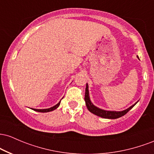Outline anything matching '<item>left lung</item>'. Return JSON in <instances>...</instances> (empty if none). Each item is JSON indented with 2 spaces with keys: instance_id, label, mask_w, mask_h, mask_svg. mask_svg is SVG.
Here are the masks:
<instances>
[{
  "instance_id": "left-lung-1",
  "label": "left lung",
  "mask_w": 154,
  "mask_h": 154,
  "mask_svg": "<svg viewBox=\"0 0 154 154\" xmlns=\"http://www.w3.org/2000/svg\"><path fill=\"white\" fill-rule=\"evenodd\" d=\"M85 104L86 106H87L88 109L89 111H91V113L94 114L95 115H97L100 117L106 118V119H117V118L121 117L126 114L130 109H132L134 106L135 105L136 103L133 105L131 106L128 109H125V110L122 111H105L102 110V109H98V107L95 106L93 103H91V100L89 98V91H88V84L86 85V88H85Z\"/></svg>"
}]
</instances>
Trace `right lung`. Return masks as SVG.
Returning a JSON list of instances; mask_svg holds the SVG:
<instances>
[{
	"label": "right lung",
	"mask_w": 154,
	"mask_h": 154,
	"mask_svg": "<svg viewBox=\"0 0 154 154\" xmlns=\"http://www.w3.org/2000/svg\"><path fill=\"white\" fill-rule=\"evenodd\" d=\"M60 103H61V101L56 104V106H53L51 108H49V109H33V110H35V111H38V112H49V111H54L56 109H57V108L59 107V106L60 105Z\"/></svg>",
	"instance_id": "right-lung-1"
}]
</instances>
